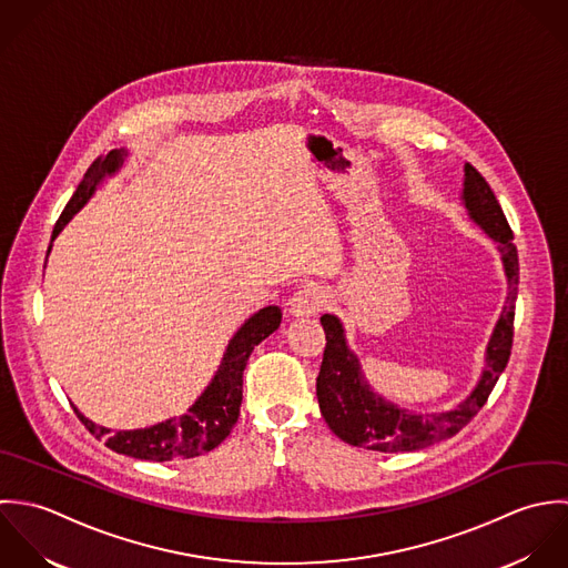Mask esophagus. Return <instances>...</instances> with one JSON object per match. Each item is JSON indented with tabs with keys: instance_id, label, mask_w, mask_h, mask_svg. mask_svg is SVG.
Here are the masks:
<instances>
[{
	"instance_id": "1",
	"label": "esophagus",
	"mask_w": 568,
	"mask_h": 568,
	"mask_svg": "<svg viewBox=\"0 0 568 568\" xmlns=\"http://www.w3.org/2000/svg\"><path fill=\"white\" fill-rule=\"evenodd\" d=\"M327 303V292L318 283L301 285L294 296L290 298V314L292 316H314Z\"/></svg>"
}]
</instances>
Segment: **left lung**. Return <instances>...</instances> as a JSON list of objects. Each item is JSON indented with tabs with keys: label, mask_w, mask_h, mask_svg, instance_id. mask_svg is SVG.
I'll return each mask as SVG.
<instances>
[{
	"label": "left lung",
	"mask_w": 568,
	"mask_h": 568,
	"mask_svg": "<svg viewBox=\"0 0 568 568\" xmlns=\"http://www.w3.org/2000/svg\"><path fill=\"white\" fill-rule=\"evenodd\" d=\"M463 204L467 215L498 243L509 283L505 307L487 342L483 375L476 388L454 410L433 415L410 413L371 390L362 375L357 355L346 346L341 321L325 314L321 325L325 329L327 344L316 379V395L327 426L344 444L377 453H413L450 439L485 406L509 362L518 294V252L514 245V232L505 220L494 191L471 164H465Z\"/></svg>",
	"instance_id": "1"
}]
</instances>
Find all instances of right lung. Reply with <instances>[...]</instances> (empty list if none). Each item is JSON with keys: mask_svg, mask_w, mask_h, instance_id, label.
<instances>
[{"mask_svg": "<svg viewBox=\"0 0 568 568\" xmlns=\"http://www.w3.org/2000/svg\"><path fill=\"white\" fill-rule=\"evenodd\" d=\"M124 151L114 149L105 158H97L92 166L88 169L83 182L79 184L77 193L68 202L65 211L61 213L57 226L52 230V241L63 226L85 206V202L92 197L97 186L115 173L124 162ZM50 252V247H48ZM281 310L276 305L258 310L252 318L243 323V327L227 342L224 359L213 377V382L206 386V390L200 395V399L189 408L186 415L166 419L162 424H155L151 428L142 430H118L112 433L103 426H97L88 417H83L77 408L74 413L85 424V428L97 435L99 439H105V446L118 454H126L133 458L144 460H173V458H193L200 454L215 450L232 430V426L239 419V408L243 399V371L247 364L250 353L258 342L265 341L272 332L281 325Z\"/></svg>", "mask_w": 568, "mask_h": 568, "instance_id": "right-lung-1", "label": "right lung"}]
</instances>
